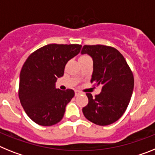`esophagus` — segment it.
I'll return each instance as SVG.
<instances>
[{
  "label": "esophagus",
  "instance_id": "1",
  "mask_svg": "<svg viewBox=\"0 0 155 155\" xmlns=\"http://www.w3.org/2000/svg\"><path fill=\"white\" fill-rule=\"evenodd\" d=\"M79 94H80V91L76 90V91H75V95H76V96H77V95H79Z\"/></svg>",
  "mask_w": 155,
  "mask_h": 155
}]
</instances>
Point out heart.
<instances>
[{
  "mask_svg": "<svg viewBox=\"0 0 155 155\" xmlns=\"http://www.w3.org/2000/svg\"><path fill=\"white\" fill-rule=\"evenodd\" d=\"M86 57H88V55H87V54H83V55H81L80 57H79V58H86Z\"/></svg>",
  "mask_w": 155,
  "mask_h": 155,
  "instance_id": "b5f03b06",
  "label": "heart"
}]
</instances>
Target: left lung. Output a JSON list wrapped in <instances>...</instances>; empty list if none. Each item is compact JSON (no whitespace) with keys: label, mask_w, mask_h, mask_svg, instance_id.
Wrapping results in <instances>:
<instances>
[{"label":"left lung","mask_w":155,"mask_h":155,"mask_svg":"<svg viewBox=\"0 0 155 155\" xmlns=\"http://www.w3.org/2000/svg\"><path fill=\"white\" fill-rule=\"evenodd\" d=\"M82 54H88L94 61L91 83L101 86V92L93 97L87 93V105L83 108L87 119L99 126H107L118 120L127 108L134 87L131 68L123 55L113 47L101 44L84 45Z\"/></svg>","instance_id":"1"}]
</instances>
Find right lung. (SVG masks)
<instances>
[{"label":"right lung","instance_id":"obj_1","mask_svg":"<svg viewBox=\"0 0 155 155\" xmlns=\"http://www.w3.org/2000/svg\"><path fill=\"white\" fill-rule=\"evenodd\" d=\"M80 44H51L31 54L20 72L18 97L24 111L37 124L50 126L62 119L75 92L61 91L54 83L64 75L68 61L78 54Z\"/></svg>","mask_w":155,"mask_h":155}]
</instances>
